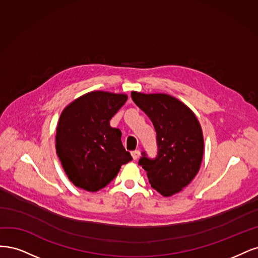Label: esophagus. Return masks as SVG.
Instances as JSON below:
<instances>
[{
	"label": "esophagus",
	"mask_w": 258,
	"mask_h": 258,
	"mask_svg": "<svg viewBox=\"0 0 258 258\" xmlns=\"http://www.w3.org/2000/svg\"><path fill=\"white\" fill-rule=\"evenodd\" d=\"M132 156H133V159H134V160H137L138 157L140 156V151H139V150L133 151V152H132Z\"/></svg>",
	"instance_id": "34e87169"
}]
</instances>
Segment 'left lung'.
Here are the masks:
<instances>
[{
  "instance_id": "1",
  "label": "left lung",
  "mask_w": 258,
  "mask_h": 258,
  "mask_svg": "<svg viewBox=\"0 0 258 258\" xmlns=\"http://www.w3.org/2000/svg\"><path fill=\"white\" fill-rule=\"evenodd\" d=\"M134 103L152 121L157 155L143 152L138 162L147 171L151 186L165 197L177 194L197 174L204 155L202 126L194 112L168 94L132 92Z\"/></svg>"
}]
</instances>
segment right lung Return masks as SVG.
Segmentation results:
<instances>
[{"mask_svg":"<svg viewBox=\"0 0 258 258\" xmlns=\"http://www.w3.org/2000/svg\"><path fill=\"white\" fill-rule=\"evenodd\" d=\"M127 95L93 91L65 107L56 127L55 149L62 167L74 185L97 192L132 161L122 133L110 119L125 104Z\"/></svg>","mask_w":258,"mask_h":258,"instance_id":"1","label":"right lung"}]
</instances>
